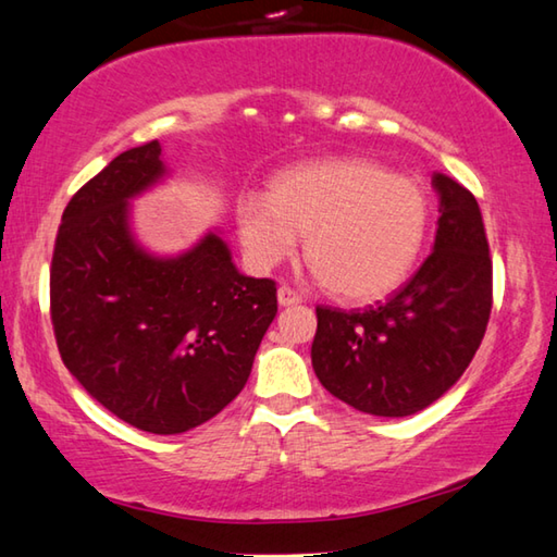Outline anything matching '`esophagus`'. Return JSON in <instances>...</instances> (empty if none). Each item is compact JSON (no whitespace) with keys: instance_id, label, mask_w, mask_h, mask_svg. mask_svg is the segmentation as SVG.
I'll use <instances>...</instances> for the list:
<instances>
[{"instance_id":"34e87169","label":"esophagus","mask_w":557,"mask_h":557,"mask_svg":"<svg viewBox=\"0 0 557 557\" xmlns=\"http://www.w3.org/2000/svg\"><path fill=\"white\" fill-rule=\"evenodd\" d=\"M277 301H280V307H295L301 301V295H297L295 289L285 285V287L277 289Z\"/></svg>"}]
</instances>
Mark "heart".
Listing matches in <instances>:
<instances>
[{
    "mask_svg": "<svg viewBox=\"0 0 557 557\" xmlns=\"http://www.w3.org/2000/svg\"><path fill=\"white\" fill-rule=\"evenodd\" d=\"M431 201L419 182L368 158H329L282 170L268 197L236 201L240 246L256 270L305 256L331 295L372 301L397 289L426 244Z\"/></svg>",
    "mask_w": 557,
    "mask_h": 557,
    "instance_id": "1",
    "label": "heart"
}]
</instances>
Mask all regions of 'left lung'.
I'll return each instance as SVG.
<instances>
[{
	"mask_svg": "<svg viewBox=\"0 0 557 557\" xmlns=\"http://www.w3.org/2000/svg\"><path fill=\"white\" fill-rule=\"evenodd\" d=\"M433 252L382 305L317 307L311 366L333 397L372 417H411L441 399L478 352L492 311V260L468 189L436 173Z\"/></svg>",
	"mask_w": 557,
	"mask_h": 557,
	"instance_id": "left-lung-1",
	"label": "left lung"
}]
</instances>
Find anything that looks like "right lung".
Instances as JSON below:
<instances>
[{
  "mask_svg": "<svg viewBox=\"0 0 557 557\" xmlns=\"http://www.w3.org/2000/svg\"><path fill=\"white\" fill-rule=\"evenodd\" d=\"M173 175L163 144L128 148L70 199L50 265L65 368L140 431L175 436L234 401L277 313V287L236 268L219 228L158 256L131 201Z\"/></svg>",
  "mask_w": 557,
  "mask_h": 557,
  "instance_id": "obj_1",
  "label": "right lung"
}]
</instances>
